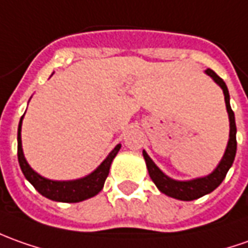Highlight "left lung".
Listing matches in <instances>:
<instances>
[{
  "label": "left lung",
  "mask_w": 248,
  "mask_h": 248,
  "mask_svg": "<svg viewBox=\"0 0 248 248\" xmlns=\"http://www.w3.org/2000/svg\"><path fill=\"white\" fill-rule=\"evenodd\" d=\"M205 73L223 89L224 100H225L227 112H228V118H230V140H228L223 157L216 168L206 176L195 178V179H190V181H176L163 172L159 167L155 164V161L149 157V155L145 151H142L148 172H149V176L153 183L156 185V187L159 188L163 194L172 197L175 200H181V201H193L197 198H201L218 187L221 185V182L224 181L228 170L232 167L235 155H236V124H235V114L231 108L228 88H227L225 82L223 81V78H220L213 70L206 69Z\"/></svg>",
  "instance_id": "8db88e82"
}]
</instances>
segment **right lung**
Wrapping results in <instances>:
<instances>
[{
  "instance_id": "add662e5",
  "label": "right lung",
  "mask_w": 248,
  "mask_h": 248,
  "mask_svg": "<svg viewBox=\"0 0 248 248\" xmlns=\"http://www.w3.org/2000/svg\"><path fill=\"white\" fill-rule=\"evenodd\" d=\"M23 118L21 117L18 122L17 129V157L20 168L24 173L25 179L31 183L33 187L39 191L43 197H46L51 201L57 202H81L95 197L102 191L104 182L108 176L110 167L112 160L115 159L117 153L121 149V144H118L112 151H111L107 157L100 163V166L92 172L88 173L87 176H82L80 179H73V181H53L42 176L36 171H33L28 161L25 160L23 146H21V124H23Z\"/></svg>"
}]
</instances>
